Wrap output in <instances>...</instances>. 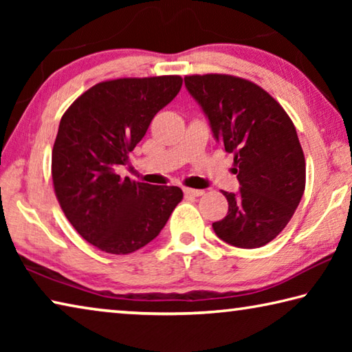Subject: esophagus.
I'll list each match as a JSON object with an SVG mask.
<instances>
[{
  "label": "esophagus",
  "mask_w": 352,
  "mask_h": 352,
  "mask_svg": "<svg viewBox=\"0 0 352 352\" xmlns=\"http://www.w3.org/2000/svg\"><path fill=\"white\" fill-rule=\"evenodd\" d=\"M183 192L186 197H200V195H204V190L192 189V188H184Z\"/></svg>",
  "instance_id": "34e87169"
}]
</instances>
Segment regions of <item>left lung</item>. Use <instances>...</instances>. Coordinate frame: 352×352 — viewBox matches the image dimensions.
I'll use <instances>...</instances> for the list:
<instances>
[{
    "label": "left lung",
    "instance_id": "8db88e82",
    "mask_svg": "<svg viewBox=\"0 0 352 352\" xmlns=\"http://www.w3.org/2000/svg\"><path fill=\"white\" fill-rule=\"evenodd\" d=\"M184 85L214 138L234 153L241 189L225 192L226 216L212 223L223 242L258 248L281 233L306 188V160L287 113L264 88L230 74H194Z\"/></svg>",
    "mask_w": 352,
    "mask_h": 352
}]
</instances>
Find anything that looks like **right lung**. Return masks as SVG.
Returning a JSON list of instances; mask_svg holds the SVG:
<instances>
[{
	"label": "right lung",
	"instance_id": "1",
	"mask_svg": "<svg viewBox=\"0 0 352 352\" xmlns=\"http://www.w3.org/2000/svg\"><path fill=\"white\" fill-rule=\"evenodd\" d=\"M182 83L180 76L99 82L63 113L51 162L56 197L77 233L100 252L129 254L147 245L183 199L178 186L118 174Z\"/></svg>",
	"mask_w": 352,
	"mask_h": 352
}]
</instances>
